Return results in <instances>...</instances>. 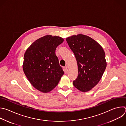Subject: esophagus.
I'll list each match as a JSON object with an SVG mask.
<instances>
[{
    "mask_svg": "<svg viewBox=\"0 0 126 126\" xmlns=\"http://www.w3.org/2000/svg\"><path fill=\"white\" fill-rule=\"evenodd\" d=\"M63 70H64V72H65V73H67V72H68V69H67V67H64V68H63Z\"/></svg>",
    "mask_w": 126,
    "mask_h": 126,
    "instance_id": "1",
    "label": "esophagus"
}]
</instances>
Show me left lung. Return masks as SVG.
Segmentation results:
<instances>
[{
	"mask_svg": "<svg viewBox=\"0 0 126 126\" xmlns=\"http://www.w3.org/2000/svg\"><path fill=\"white\" fill-rule=\"evenodd\" d=\"M76 57L79 75L74 87L82 92L94 88L100 81L107 66L102 47L91 37L82 34L66 38Z\"/></svg>",
	"mask_w": 126,
	"mask_h": 126,
	"instance_id": "1",
	"label": "left lung"
}]
</instances>
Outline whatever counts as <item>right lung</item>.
Wrapping results in <instances>:
<instances>
[{
    "label": "right lung",
    "mask_w": 126,
    "mask_h": 126,
    "mask_svg": "<svg viewBox=\"0 0 126 126\" xmlns=\"http://www.w3.org/2000/svg\"><path fill=\"white\" fill-rule=\"evenodd\" d=\"M63 41L61 37L46 35L34 41L24 54V72L31 85L42 93L53 90L64 74L55 54Z\"/></svg>",
    "instance_id": "obj_1"
}]
</instances>
